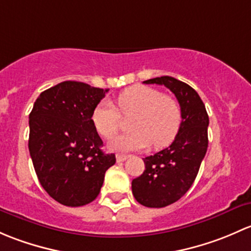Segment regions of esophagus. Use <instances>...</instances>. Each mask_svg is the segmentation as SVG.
Listing matches in <instances>:
<instances>
[{
  "mask_svg": "<svg viewBox=\"0 0 251 251\" xmlns=\"http://www.w3.org/2000/svg\"><path fill=\"white\" fill-rule=\"evenodd\" d=\"M126 158H128V156H126V154H122V153L116 154V159H117V162H125Z\"/></svg>",
  "mask_w": 251,
  "mask_h": 251,
  "instance_id": "esophagus-1",
  "label": "esophagus"
}]
</instances>
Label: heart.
<instances>
[{"mask_svg":"<svg viewBox=\"0 0 251 251\" xmlns=\"http://www.w3.org/2000/svg\"><path fill=\"white\" fill-rule=\"evenodd\" d=\"M117 108L123 117H133L130 133L113 139L111 150L136 151L153 144L157 149L174 141L181 126V108L172 97L147 86H134L117 97ZM112 102L102 100L94 107L92 122L105 139H112L121 126V115Z\"/></svg>","mask_w":251,"mask_h":251,"instance_id":"1","label":"heart"}]
</instances>
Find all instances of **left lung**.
I'll list each match as a JSON object with an SVG mask.
<instances>
[{"instance_id":"8db88e82","label":"left lung","mask_w":251,"mask_h":251,"mask_svg":"<svg viewBox=\"0 0 251 251\" xmlns=\"http://www.w3.org/2000/svg\"><path fill=\"white\" fill-rule=\"evenodd\" d=\"M161 84L174 93L181 108V126L172 145L145 157V170L131 181V191L141 205L163 208L175 203L190 190L208 149L209 117L198 93L170 76L144 81Z\"/></svg>"}]
</instances>
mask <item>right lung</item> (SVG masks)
Masks as SVG:
<instances>
[{"label":"right lung","mask_w":251,"mask_h":251,"mask_svg":"<svg viewBox=\"0 0 251 251\" xmlns=\"http://www.w3.org/2000/svg\"><path fill=\"white\" fill-rule=\"evenodd\" d=\"M108 89L65 81L40 94L29 116V151L40 183L53 200L82 206L98 197L115 154L101 151L92 122Z\"/></svg>","instance_id":"obj_1"}]
</instances>
